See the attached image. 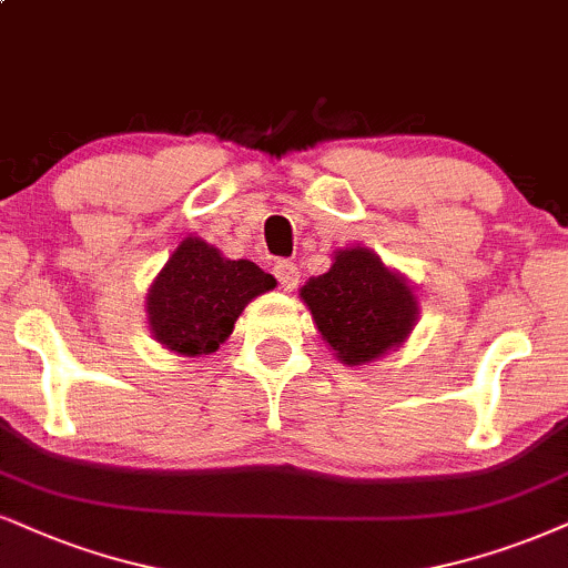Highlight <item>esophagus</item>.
Here are the masks:
<instances>
[{"mask_svg":"<svg viewBox=\"0 0 568 568\" xmlns=\"http://www.w3.org/2000/svg\"><path fill=\"white\" fill-rule=\"evenodd\" d=\"M273 273H276L278 284H282L284 292H292L300 284V268L295 263L278 261L276 265H273Z\"/></svg>","mask_w":568,"mask_h":568,"instance_id":"1","label":"esophagus"}]
</instances>
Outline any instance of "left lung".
Wrapping results in <instances>:
<instances>
[{"instance_id": "obj_1", "label": "left lung", "mask_w": 568, "mask_h": 568, "mask_svg": "<svg viewBox=\"0 0 568 568\" xmlns=\"http://www.w3.org/2000/svg\"><path fill=\"white\" fill-rule=\"evenodd\" d=\"M300 297L345 366H363L400 347L418 318L410 284L368 247L339 250L332 268L313 276Z\"/></svg>"}]
</instances>
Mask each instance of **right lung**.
<instances>
[{
    "instance_id": "right-lung-1",
    "label": "right lung",
    "mask_w": 568,
    "mask_h": 568,
    "mask_svg": "<svg viewBox=\"0 0 568 568\" xmlns=\"http://www.w3.org/2000/svg\"><path fill=\"white\" fill-rule=\"evenodd\" d=\"M276 286L250 261H229L200 236L173 250L146 292V321L160 345L189 358L215 353L244 305Z\"/></svg>"
}]
</instances>
